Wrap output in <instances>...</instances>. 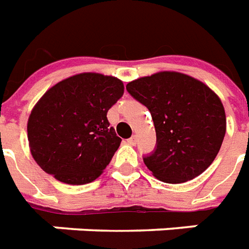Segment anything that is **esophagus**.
Here are the masks:
<instances>
[{"instance_id":"esophagus-1","label":"esophagus","mask_w":249,"mask_h":249,"mask_svg":"<svg viewBox=\"0 0 249 249\" xmlns=\"http://www.w3.org/2000/svg\"><path fill=\"white\" fill-rule=\"evenodd\" d=\"M136 142H138V138H136V136H132V138H130V139H127V144L135 145Z\"/></svg>"}]
</instances>
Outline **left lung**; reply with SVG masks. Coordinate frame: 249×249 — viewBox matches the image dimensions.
<instances>
[{
    "instance_id": "1",
    "label": "left lung",
    "mask_w": 249,
    "mask_h": 249,
    "mask_svg": "<svg viewBox=\"0 0 249 249\" xmlns=\"http://www.w3.org/2000/svg\"><path fill=\"white\" fill-rule=\"evenodd\" d=\"M126 89L152 115L156 149L143 160L158 180L181 184L210 167L224 139L226 113L206 84L164 71L128 82Z\"/></svg>"
}]
</instances>
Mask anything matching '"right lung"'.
<instances>
[{
  "label": "right lung",
  "instance_id": "obj_1",
  "mask_svg": "<svg viewBox=\"0 0 249 249\" xmlns=\"http://www.w3.org/2000/svg\"><path fill=\"white\" fill-rule=\"evenodd\" d=\"M123 91L119 78L93 72L50 88L27 122L30 151L39 167L69 185L100 177L122 142L106 115Z\"/></svg>",
  "mask_w": 249,
  "mask_h": 249
}]
</instances>
